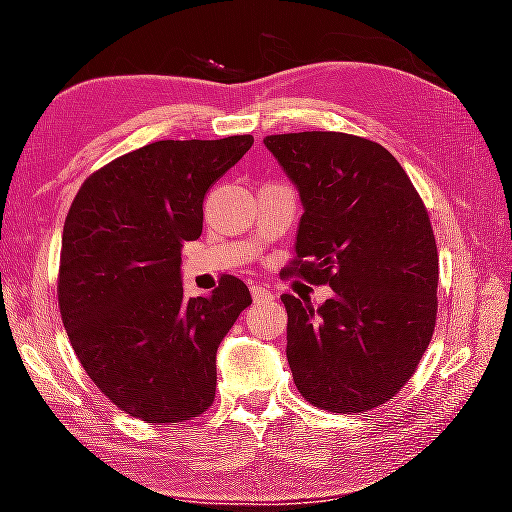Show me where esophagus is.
<instances>
[{"mask_svg":"<svg viewBox=\"0 0 512 512\" xmlns=\"http://www.w3.org/2000/svg\"><path fill=\"white\" fill-rule=\"evenodd\" d=\"M250 293H253L255 302H271L273 300V291L262 287V284H253V287H250Z\"/></svg>","mask_w":512,"mask_h":512,"instance_id":"34e87169","label":"esophagus"}]
</instances>
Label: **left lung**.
<instances>
[{"label": "left lung", "instance_id": "8db88e82", "mask_svg": "<svg viewBox=\"0 0 512 512\" xmlns=\"http://www.w3.org/2000/svg\"><path fill=\"white\" fill-rule=\"evenodd\" d=\"M264 144L305 207L284 273L334 289L318 309L282 296L293 381L318 409H377L413 377L436 327L438 248L427 207L402 164L366 137L307 131Z\"/></svg>", "mask_w": 512, "mask_h": 512}]
</instances>
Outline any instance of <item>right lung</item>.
Wrapping results in <instances>:
<instances>
[{
    "label": "right lung",
    "mask_w": 512,
    "mask_h": 512,
    "mask_svg": "<svg viewBox=\"0 0 512 512\" xmlns=\"http://www.w3.org/2000/svg\"><path fill=\"white\" fill-rule=\"evenodd\" d=\"M253 135L146 144L85 178L69 207L58 307L83 370L108 400L153 424L214 402L216 350L253 298L223 275L183 298L180 250L203 232V198Z\"/></svg>",
    "instance_id": "1"
}]
</instances>
